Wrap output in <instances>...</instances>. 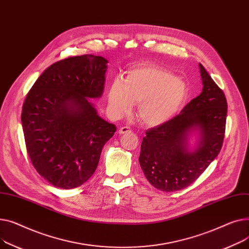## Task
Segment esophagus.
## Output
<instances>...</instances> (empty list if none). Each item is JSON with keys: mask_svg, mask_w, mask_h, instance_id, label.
<instances>
[{"mask_svg": "<svg viewBox=\"0 0 249 249\" xmlns=\"http://www.w3.org/2000/svg\"><path fill=\"white\" fill-rule=\"evenodd\" d=\"M119 133H120L121 135L128 134V133H131V129H130L128 126H122V127L119 129Z\"/></svg>", "mask_w": 249, "mask_h": 249, "instance_id": "esophagus-1", "label": "esophagus"}]
</instances>
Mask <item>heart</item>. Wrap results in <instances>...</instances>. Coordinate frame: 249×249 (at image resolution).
Wrapping results in <instances>:
<instances>
[{"mask_svg": "<svg viewBox=\"0 0 249 249\" xmlns=\"http://www.w3.org/2000/svg\"><path fill=\"white\" fill-rule=\"evenodd\" d=\"M188 96V87L183 80L153 66L128 70L124 82L120 79L111 82L107 93L108 106L114 115L125 114L133 104H138V118L151 126L172 120L183 108Z\"/></svg>", "mask_w": 249, "mask_h": 249, "instance_id": "1", "label": "heart"}]
</instances>
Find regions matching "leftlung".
I'll return each mask as SVG.
<instances>
[{"mask_svg":"<svg viewBox=\"0 0 249 249\" xmlns=\"http://www.w3.org/2000/svg\"><path fill=\"white\" fill-rule=\"evenodd\" d=\"M203 89L169 122L145 131L140 165L145 178L165 192L179 191L196 181L220 152L225 136L227 101L223 90L200 64ZM198 128L200 143L186 150V136Z\"/></svg>","mask_w":249,"mask_h":249,"instance_id":"1","label":"left lung"}]
</instances>
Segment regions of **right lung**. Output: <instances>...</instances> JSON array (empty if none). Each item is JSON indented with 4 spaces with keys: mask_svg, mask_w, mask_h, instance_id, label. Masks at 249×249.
I'll use <instances>...</instances> for the list:
<instances>
[{
    "mask_svg": "<svg viewBox=\"0 0 249 249\" xmlns=\"http://www.w3.org/2000/svg\"><path fill=\"white\" fill-rule=\"evenodd\" d=\"M107 63L91 54L55 62L25 98L21 121L27 153L36 171L57 188H76L89 180L116 130L89 99L101 96Z\"/></svg>",
    "mask_w": 249,
    "mask_h": 249,
    "instance_id": "obj_1",
    "label": "right lung"
}]
</instances>
